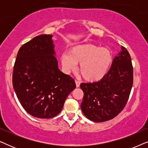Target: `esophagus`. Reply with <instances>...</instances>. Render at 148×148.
Wrapping results in <instances>:
<instances>
[{
	"label": "esophagus",
	"mask_w": 148,
	"mask_h": 148,
	"mask_svg": "<svg viewBox=\"0 0 148 148\" xmlns=\"http://www.w3.org/2000/svg\"><path fill=\"white\" fill-rule=\"evenodd\" d=\"M75 84H76V87L77 88H79L80 86V82H78V81L75 80Z\"/></svg>",
	"instance_id": "obj_1"
}]
</instances>
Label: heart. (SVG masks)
<instances>
[{
    "label": "heart",
    "instance_id": "heart-1",
    "mask_svg": "<svg viewBox=\"0 0 148 148\" xmlns=\"http://www.w3.org/2000/svg\"><path fill=\"white\" fill-rule=\"evenodd\" d=\"M62 65L67 71L73 70L79 63L78 71L81 77L89 82H98L108 73L113 56L110 49L93 44H79L71 48L69 54L60 57Z\"/></svg>",
    "mask_w": 148,
    "mask_h": 148
}]
</instances>
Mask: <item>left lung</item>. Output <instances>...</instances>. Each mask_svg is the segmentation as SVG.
Returning <instances> with one entry per match:
<instances>
[{
    "instance_id": "1",
    "label": "left lung",
    "mask_w": 148,
    "mask_h": 148,
    "mask_svg": "<svg viewBox=\"0 0 148 148\" xmlns=\"http://www.w3.org/2000/svg\"><path fill=\"white\" fill-rule=\"evenodd\" d=\"M133 79L130 54L121 46V50L114 58L110 70L102 79L81 84L80 88L84 94L81 104L84 114L96 123L114 118L127 104Z\"/></svg>"
}]
</instances>
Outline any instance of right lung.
<instances>
[{"label":"right lung","mask_w":148,"mask_h":148,"mask_svg":"<svg viewBox=\"0 0 148 148\" xmlns=\"http://www.w3.org/2000/svg\"><path fill=\"white\" fill-rule=\"evenodd\" d=\"M52 37L42 34L23 44L13 68L18 100L28 114L39 119L56 116L76 87L73 79L58 69Z\"/></svg>","instance_id":"add662e5"}]
</instances>
